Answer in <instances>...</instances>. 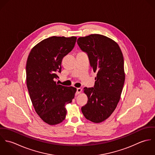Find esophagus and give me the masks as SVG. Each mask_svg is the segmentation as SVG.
<instances>
[{
  "instance_id": "obj_1",
  "label": "esophagus",
  "mask_w": 155,
  "mask_h": 155,
  "mask_svg": "<svg viewBox=\"0 0 155 155\" xmlns=\"http://www.w3.org/2000/svg\"><path fill=\"white\" fill-rule=\"evenodd\" d=\"M81 92H82V89L81 88H77V91H76L77 94H79L80 93H81Z\"/></svg>"
}]
</instances>
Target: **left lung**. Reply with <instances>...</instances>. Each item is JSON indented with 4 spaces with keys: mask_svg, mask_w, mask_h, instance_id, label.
I'll list each match as a JSON object with an SVG mask.
<instances>
[{
    "mask_svg": "<svg viewBox=\"0 0 155 155\" xmlns=\"http://www.w3.org/2000/svg\"><path fill=\"white\" fill-rule=\"evenodd\" d=\"M77 42L97 73L94 88H84L88 100L81 110L86 119L100 123L110 116L120 98L125 79L123 54L115 41L101 35L80 37Z\"/></svg>",
    "mask_w": 155,
    "mask_h": 155,
    "instance_id": "left-lung-1",
    "label": "left lung"
}]
</instances>
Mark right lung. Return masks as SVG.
Instances as JSON below:
<instances>
[{
	"label": "right lung",
	"mask_w": 155,
	"mask_h": 155,
	"mask_svg": "<svg viewBox=\"0 0 155 155\" xmlns=\"http://www.w3.org/2000/svg\"><path fill=\"white\" fill-rule=\"evenodd\" d=\"M77 38L52 36L36 45L26 64V82L37 114L45 123L55 125L66 117L65 106L71 102L76 88L56 83L63 58L74 48Z\"/></svg>",
	"instance_id": "add662e5"
}]
</instances>
